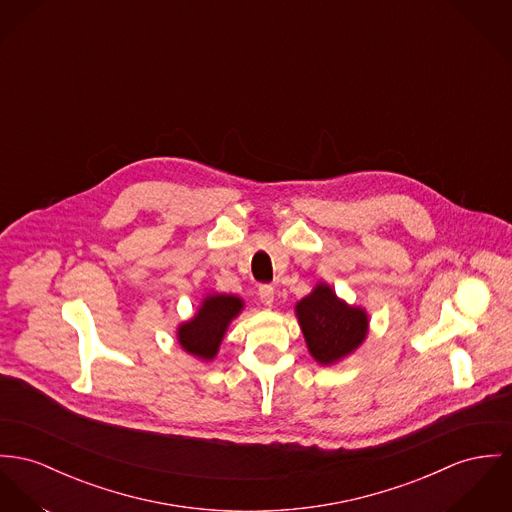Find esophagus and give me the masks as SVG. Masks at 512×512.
Instances as JSON below:
<instances>
[{"instance_id": "obj_1", "label": "esophagus", "mask_w": 512, "mask_h": 512, "mask_svg": "<svg viewBox=\"0 0 512 512\" xmlns=\"http://www.w3.org/2000/svg\"><path fill=\"white\" fill-rule=\"evenodd\" d=\"M259 300L263 306L271 308L273 302H275V288L271 284H261L259 286Z\"/></svg>"}]
</instances>
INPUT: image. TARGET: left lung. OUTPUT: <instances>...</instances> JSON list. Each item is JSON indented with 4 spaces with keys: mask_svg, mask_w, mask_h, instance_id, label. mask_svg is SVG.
I'll return each instance as SVG.
<instances>
[{
    "mask_svg": "<svg viewBox=\"0 0 512 512\" xmlns=\"http://www.w3.org/2000/svg\"><path fill=\"white\" fill-rule=\"evenodd\" d=\"M294 312L308 351L323 366L337 364L353 354L368 335L366 310L341 300L325 282L315 284L314 290L296 304Z\"/></svg>",
    "mask_w": 512,
    "mask_h": 512,
    "instance_id": "left-lung-1",
    "label": "left lung"
}]
</instances>
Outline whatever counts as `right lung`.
<instances>
[{
  "mask_svg": "<svg viewBox=\"0 0 512 512\" xmlns=\"http://www.w3.org/2000/svg\"><path fill=\"white\" fill-rule=\"evenodd\" d=\"M245 304L236 294L208 292L197 314L177 327V341L185 353L202 362L216 358L230 323L243 312Z\"/></svg>",
  "mask_w": 512,
  "mask_h": 512,
  "instance_id": "1",
  "label": "right lung"
}]
</instances>
